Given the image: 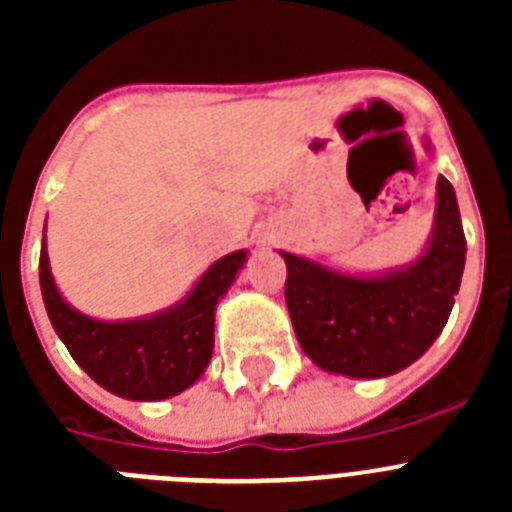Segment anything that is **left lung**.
<instances>
[{
	"label": "left lung",
	"instance_id": "obj_1",
	"mask_svg": "<svg viewBox=\"0 0 512 512\" xmlns=\"http://www.w3.org/2000/svg\"><path fill=\"white\" fill-rule=\"evenodd\" d=\"M431 246L402 271L348 277L284 253V300L302 351L320 369L356 379L390 377L431 348L459 292L467 238L456 194L438 179Z\"/></svg>",
	"mask_w": 512,
	"mask_h": 512
}]
</instances>
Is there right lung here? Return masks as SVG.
Returning <instances> with one entry per match:
<instances>
[{"label": "right lung", "mask_w": 512, "mask_h": 512, "mask_svg": "<svg viewBox=\"0 0 512 512\" xmlns=\"http://www.w3.org/2000/svg\"><path fill=\"white\" fill-rule=\"evenodd\" d=\"M246 261V251L210 266L184 302L146 320L102 323L66 305L40 248V289L58 338L104 390L128 400H164L202 377L215 341V307Z\"/></svg>", "instance_id": "right-lung-1"}]
</instances>
